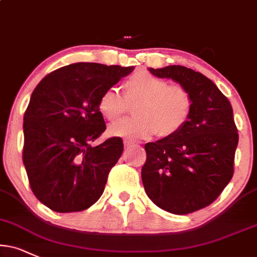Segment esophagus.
<instances>
[{
    "label": "esophagus",
    "mask_w": 257,
    "mask_h": 257,
    "mask_svg": "<svg viewBox=\"0 0 257 257\" xmlns=\"http://www.w3.org/2000/svg\"><path fill=\"white\" fill-rule=\"evenodd\" d=\"M123 145H125V148H132L135 147V142L130 141V139H123Z\"/></svg>",
    "instance_id": "34e87169"
}]
</instances>
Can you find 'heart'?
Listing matches in <instances>:
<instances>
[{
  "instance_id": "1",
  "label": "heart",
  "mask_w": 257,
  "mask_h": 257,
  "mask_svg": "<svg viewBox=\"0 0 257 257\" xmlns=\"http://www.w3.org/2000/svg\"><path fill=\"white\" fill-rule=\"evenodd\" d=\"M136 118L114 123L108 130L113 137L148 139L155 135L167 138L176 135L188 121L193 97L182 85L173 84L150 72L138 70L123 82V95L108 88L100 96L97 108L110 122L127 112L128 103H137Z\"/></svg>"
}]
</instances>
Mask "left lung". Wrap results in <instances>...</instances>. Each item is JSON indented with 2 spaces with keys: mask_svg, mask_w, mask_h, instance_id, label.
Masks as SVG:
<instances>
[{
  "mask_svg": "<svg viewBox=\"0 0 257 257\" xmlns=\"http://www.w3.org/2000/svg\"><path fill=\"white\" fill-rule=\"evenodd\" d=\"M149 71L188 89L193 109L176 135L145 144L142 181L160 208L174 214L192 213L212 204L232 179L238 144L232 107L200 72L182 65Z\"/></svg>",
  "mask_w": 257,
  "mask_h": 257,
  "instance_id": "1",
  "label": "left lung"
}]
</instances>
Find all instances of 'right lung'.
<instances>
[{
	"instance_id": "add662e5",
	"label": "right lung",
	"mask_w": 257,
	"mask_h": 257,
	"mask_svg": "<svg viewBox=\"0 0 257 257\" xmlns=\"http://www.w3.org/2000/svg\"><path fill=\"white\" fill-rule=\"evenodd\" d=\"M134 66L74 63L50 72L31 95L24 115V151L32 192L52 211L89 208L104 191L123 150L112 137L91 147L106 130L100 96Z\"/></svg>"
}]
</instances>
